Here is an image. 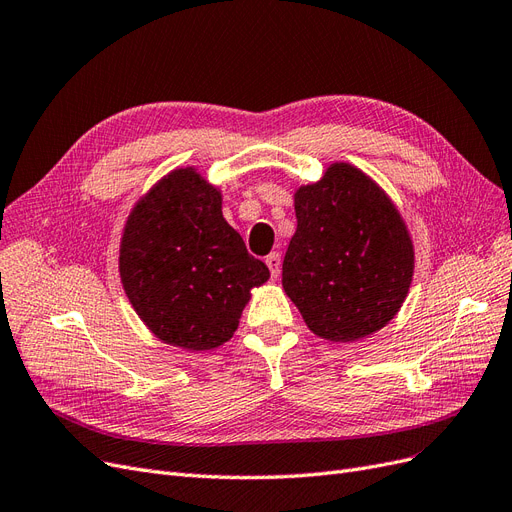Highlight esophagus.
<instances>
[{
	"instance_id": "1",
	"label": "esophagus",
	"mask_w": 512,
	"mask_h": 512,
	"mask_svg": "<svg viewBox=\"0 0 512 512\" xmlns=\"http://www.w3.org/2000/svg\"><path fill=\"white\" fill-rule=\"evenodd\" d=\"M264 262H267V267L271 271V277L277 279L279 273H281V256H279V252H271Z\"/></svg>"
}]
</instances>
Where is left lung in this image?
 Here are the masks:
<instances>
[{
	"instance_id": "left-lung-1",
	"label": "left lung",
	"mask_w": 512,
	"mask_h": 512,
	"mask_svg": "<svg viewBox=\"0 0 512 512\" xmlns=\"http://www.w3.org/2000/svg\"><path fill=\"white\" fill-rule=\"evenodd\" d=\"M294 214L281 286L307 328L324 341L354 343L390 324L415 271L413 239L390 195L337 161L294 190Z\"/></svg>"
}]
</instances>
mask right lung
I'll use <instances>...</instances> for the list:
<instances>
[{"label": "right lung", "instance_id": "right-lung-1", "mask_svg": "<svg viewBox=\"0 0 512 512\" xmlns=\"http://www.w3.org/2000/svg\"><path fill=\"white\" fill-rule=\"evenodd\" d=\"M118 273L131 307L158 341L207 351L233 337L252 290L271 277L222 216V190L175 167L131 207Z\"/></svg>", "mask_w": 512, "mask_h": 512}]
</instances>
